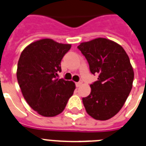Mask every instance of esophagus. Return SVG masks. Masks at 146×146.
<instances>
[{
    "instance_id": "esophagus-1",
    "label": "esophagus",
    "mask_w": 146,
    "mask_h": 146,
    "mask_svg": "<svg viewBox=\"0 0 146 146\" xmlns=\"http://www.w3.org/2000/svg\"><path fill=\"white\" fill-rule=\"evenodd\" d=\"M82 84V82H76V86L77 87H80Z\"/></svg>"
}]
</instances>
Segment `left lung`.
Segmentation results:
<instances>
[{
    "label": "left lung",
    "mask_w": 146,
    "mask_h": 146,
    "mask_svg": "<svg viewBox=\"0 0 146 146\" xmlns=\"http://www.w3.org/2000/svg\"><path fill=\"white\" fill-rule=\"evenodd\" d=\"M98 81L90 84L91 92L83 98L87 114L96 120L110 119L121 110L132 88L134 70L122 46L106 39L96 38L78 46Z\"/></svg>",
    "instance_id": "left-lung-1"
}]
</instances>
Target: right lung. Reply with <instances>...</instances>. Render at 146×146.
Returning <instances> with one entry per match:
<instances>
[{
  "label": "right lung",
  "instance_id": "obj_1",
  "mask_svg": "<svg viewBox=\"0 0 146 146\" xmlns=\"http://www.w3.org/2000/svg\"><path fill=\"white\" fill-rule=\"evenodd\" d=\"M71 48L51 39L31 43L20 54L17 78L23 96L35 111L54 117L65 108L76 89L72 81L56 78L62 71L61 61Z\"/></svg>",
  "mask_w": 146,
  "mask_h": 146
}]
</instances>
